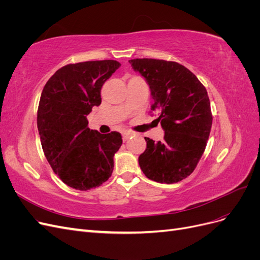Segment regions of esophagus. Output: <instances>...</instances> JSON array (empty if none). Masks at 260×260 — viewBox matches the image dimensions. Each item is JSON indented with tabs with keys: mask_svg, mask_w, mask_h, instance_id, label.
<instances>
[{
	"mask_svg": "<svg viewBox=\"0 0 260 260\" xmlns=\"http://www.w3.org/2000/svg\"><path fill=\"white\" fill-rule=\"evenodd\" d=\"M132 136H135V133L131 132V131H124V132L122 133L123 141H127V140H128L130 137H132Z\"/></svg>",
	"mask_w": 260,
	"mask_h": 260,
	"instance_id": "obj_1",
	"label": "esophagus"
}]
</instances>
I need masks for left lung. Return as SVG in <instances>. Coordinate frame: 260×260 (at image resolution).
<instances>
[{
	"instance_id": "obj_1",
	"label": "left lung",
	"mask_w": 260,
	"mask_h": 260,
	"mask_svg": "<svg viewBox=\"0 0 260 260\" xmlns=\"http://www.w3.org/2000/svg\"><path fill=\"white\" fill-rule=\"evenodd\" d=\"M151 89L152 111L164 140L145 138L146 149L139 156L143 174L158 183H177L190 176L205 151L212 124L207 91L196 76L176 61L130 59Z\"/></svg>"
}]
</instances>
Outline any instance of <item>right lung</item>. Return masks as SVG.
Masks as SVG:
<instances>
[{"label":"right lung","instance_id":"1","mask_svg":"<svg viewBox=\"0 0 260 260\" xmlns=\"http://www.w3.org/2000/svg\"><path fill=\"white\" fill-rule=\"evenodd\" d=\"M117 60H90L59 68L45 83L38 107V130L53 171L68 186L88 191L109 179L121 135L88 127L101 89L119 68Z\"/></svg>","mask_w":260,"mask_h":260}]
</instances>
